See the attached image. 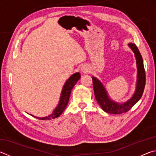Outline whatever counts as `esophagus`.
<instances>
[{"label":"esophagus","mask_w":156,"mask_h":156,"mask_svg":"<svg viewBox=\"0 0 156 156\" xmlns=\"http://www.w3.org/2000/svg\"><path fill=\"white\" fill-rule=\"evenodd\" d=\"M81 71H83V72H88V69L87 68V67H86V66H83V67H82V68H81Z\"/></svg>","instance_id":"34e87169"}]
</instances>
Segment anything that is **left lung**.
I'll return each mask as SVG.
<instances>
[{
    "instance_id": "obj_1",
    "label": "left lung",
    "mask_w": 156,
    "mask_h": 156,
    "mask_svg": "<svg viewBox=\"0 0 156 156\" xmlns=\"http://www.w3.org/2000/svg\"><path fill=\"white\" fill-rule=\"evenodd\" d=\"M128 46L134 52L137 66V80L136 90L132 97L123 104L117 103L109 98L103 84L95 77H92L93 90L96 100L104 111L110 114H122L132 108L142 97L145 86V71L144 68L143 60L138 48L134 44L129 43Z\"/></svg>"
}]
</instances>
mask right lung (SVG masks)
<instances>
[{
    "label": "right lung",
    "instance_id": "1",
    "mask_svg": "<svg viewBox=\"0 0 156 156\" xmlns=\"http://www.w3.org/2000/svg\"><path fill=\"white\" fill-rule=\"evenodd\" d=\"M80 78V73L79 72L73 73L70 77L67 79V81L65 83L64 86L63 87V89H62V92L61 94V98L60 101H59L58 106H56V108L54 110V111L51 115L47 116V117H37L33 116V117H35L37 119H39L41 120H50L52 119H55L60 116L64 110L66 109V108L68 104V101L69 100V96L71 94V91L73 89V87H74L75 84L77 83V81L79 80V79Z\"/></svg>",
    "mask_w": 156,
    "mask_h": 156
}]
</instances>
